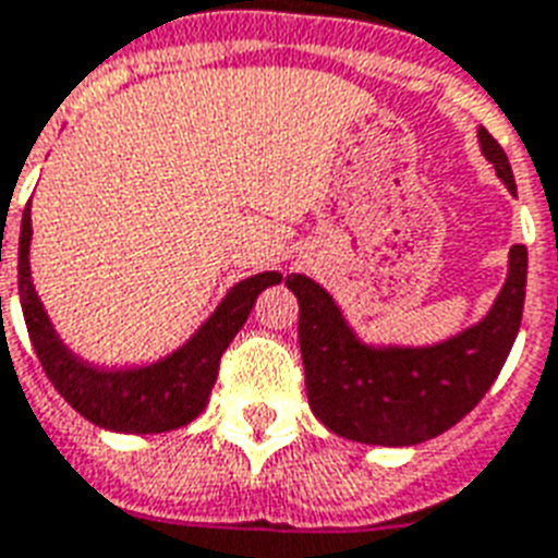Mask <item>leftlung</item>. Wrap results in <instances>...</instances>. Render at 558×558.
Wrapping results in <instances>:
<instances>
[{
	"instance_id": "1",
	"label": "left lung",
	"mask_w": 558,
	"mask_h": 558,
	"mask_svg": "<svg viewBox=\"0 0 558 558\" xmlns=\"http://www.w3.org/2000/svg\"><path fill=\"white\" fill-rule=\"evenodd\" d=\"M477 137L497 178L515 193L500 143L486 128ZM287 287L298 298V342L316 418L342 439L403 448L450 430L500 374L524 313L526 248L509 251V278L488 316L430 348L363 345L318 283L289 275Z\"/></svg>"
}]
</instances>
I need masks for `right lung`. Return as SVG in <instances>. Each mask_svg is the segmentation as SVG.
<instances>
[{
    "mask_svg": "<svg viewBox=\"0 0 558 558\" xmlns=\"http://www.w3.org/2000/svg\"><path fill=\"white\" fill-rule=\"evenodd\" d=\"M28 242H32V213L25 207L16 278H20L25 327L43 372L72 410L105 430L117 433H166L190 424L207 407L213 383L219 377V360L245 325L257 295L266 287L280 283L278 271H263L240 280L181 351L146 368L99 372L81 363L78 356H72L49 325V316L32 287Z\"/></svg>",
    "mask_w": 558,
    "mask_h": 558,
    "instance_id": "1",
    "label": "right lung"
}]
</instances>
